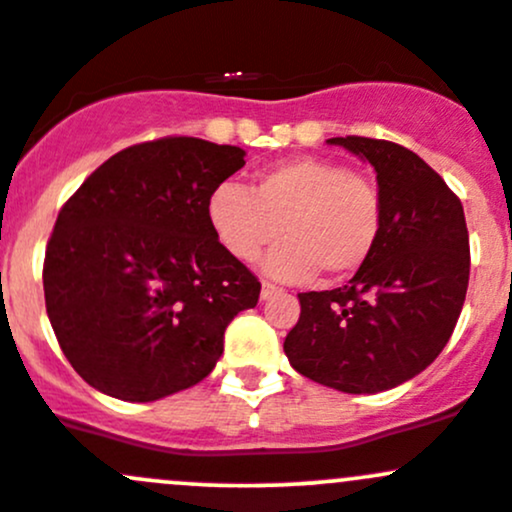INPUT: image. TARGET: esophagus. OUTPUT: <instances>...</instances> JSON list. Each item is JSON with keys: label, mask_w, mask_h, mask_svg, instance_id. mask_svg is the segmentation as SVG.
Masks as SVG:
<instances>
[{"label": "esophagus", "mask_w": 512, "mask_h": 512, "mask_svg": "<svg viewBox=\"0 0 512 512\" xmlns=\"http://www.w3.org/2000/svg\"><path fill=\"white\" fill-rule=\"evenodd\" d=\"M277 292H282V289L277 287V285H272V282H262V292H260V297H262V299H270V297H275Z\"/></svg>", "instance_id": "34e87169"}]
</instances>
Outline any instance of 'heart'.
<instances>
[{
	"label": "heart",
	"instance_id": "1",
	"mask_svg": "<svg viewBox=\"0 0 512 512\" xmlns=\"http://www.w3.org/2000/svg\"><path fill=\"white\" fill-rule=\"evenodd\" d=\"M215 240L230 257L252 262L277 237L265 260L272 277L304 282L359 272L379 247L386 203L379 183L329 158H289L257 170L250 190L220 183L205 205Z\"/></svg>",
	"mask_w": 512,
	"mask_h": 512
}]
</instances>
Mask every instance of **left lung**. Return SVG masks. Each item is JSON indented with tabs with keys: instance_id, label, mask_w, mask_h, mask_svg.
I'll list each match as a JSON object with an SVG mask.
<instances>
[{
	"instance_id": "8db88e82",
	"label": "left lung",
	"mask_w": 512,
	"mask_h": 512,
	"mask_svg": "<svg viewBox=\"0 0 512 512\" xmlns=\"http://www.w3.org/2000/svg\"><path fill=\"white\" fill-rule=\"evenodd\" d=\"M329 143L374 165L386 223L371 260L344 287L299 292L289 364L347 394H376L426 369L456 329L471 275L461 198L414 151L381 138Z\"/></svg>"
}]
</instances>
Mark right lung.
I'll return each mask as SVG.
<instances>
[{"instance_id": "add662e5", "label": "right lung", "mask_w": 512, "mask_h": 512, "mask_svg": "<svg viewBox=\"0 0 512 512\" xmlns=\"http://www.w3.org/2000/svg\"><path fill=\"white\" fill-rule=\"evenodd\" d=\"M245 151L190 136L136 143L61 205L46 242L44 299L76 374L123 401L198 384L260 280L215 240L205 205Z\"/></svg>"}]
</instances>
